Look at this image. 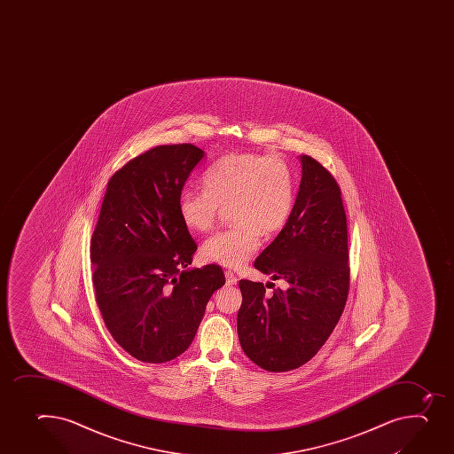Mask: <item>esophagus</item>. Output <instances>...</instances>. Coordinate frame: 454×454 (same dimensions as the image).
<instances>
[{"label": "esophagus", "instance_id": "1", "mask_svg": "<svg viewBox=\"0 0 454 454\" xmlns=\"http://www.w3.org/2000/svg\"><path fill=\"white\" fill-rule=\"evenodd\" d=\"M224 277H226V286H235V284L239 283V278L235 277L234 272L232 270H226L224 272Z\"/></svg>", "mask_w": 454, "mask_h": 454}]
</instances>
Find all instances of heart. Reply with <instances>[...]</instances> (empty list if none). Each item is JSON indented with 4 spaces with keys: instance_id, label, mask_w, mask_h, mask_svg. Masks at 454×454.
Wrapping results in <instances>:
<instances>
[{
    "instance_id": "b5f03b06",
    "label": "heart",
    "mask_w": 454,
    "mask_h": 454,
    "mask_svg": "<svg viewBox=\"0 0 454 454\" xmlns=\"http://www.w3.org/2000/svg\"><path fill=\"white\" fill-rule=\"evenodd\" d=\"M204 189H184L177 210L189 230H210L223 207L231 206L232 226L201 246L204 261L241 268L261 246L262 232L283 230L294 206V176L287 162L261 153H228L202 177Z\"/></svg>"
}]
</instances>
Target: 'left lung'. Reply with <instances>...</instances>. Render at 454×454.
<instances>
[{
    "label": "left lung",
    "mask_w": 454,
    "mask_h": 454,
    "mask_svg": "<svg viewBox=\"0 0 454 454\" xmlns=\"http://www.w3.org/2000/svg\"><path fill=\"white\" fill-rule=\"evenodd\" d=\"M301 161L292 215L254 262L283 287L268 296L263 283L239 281V343L253 363L272 372H290L315 356L339 323L349 293L340 188L317 160L301 155Z\"/></svg>",
    "instance_id": "left-lung-1"
}]
</instances>
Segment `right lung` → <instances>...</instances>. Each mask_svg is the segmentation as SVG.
<instances>
[{
  "label": "right lung",
  "instance_id": "right-lung-1",
  "mask_svg": "<svg viewBox=\"0 0 454 454\" xmlns=\"http://www.w3.org/2000/svg\"><path fill=\"white\" fill-rule=\"evenodd\" d=\"M204 151L161 145L109 179L91 235L93 287L114 340L144 363H167L192 343L211 294L224 284L219 265L188 270L197 243L177 201Z\"/></svg>",
  "mask_w": 454,
  "mask_h": 454
}]
</instances>
